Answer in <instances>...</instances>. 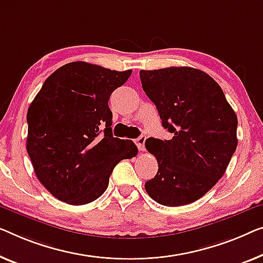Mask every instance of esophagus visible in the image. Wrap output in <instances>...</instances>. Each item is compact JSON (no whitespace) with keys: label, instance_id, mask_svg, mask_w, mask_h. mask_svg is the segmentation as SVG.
Listing matches in <instances>:
<instances>
[{"label":"esophagus","instance_id":"34e87169","mask_svg":"<svg viewBox=\"0 0 263 263\" xmlns=\"http://www.w3.org/2000/svg\"><path fill=\"white\" fill-rule=\"evenodd\" d=\"M145 140H146V137L145 136H140V137H138V138H137L135 142H136V144H137V146H138V148L140 151H144L145 150Z\"/></svg>","mask_w":263,"mask_h":263}]
</instances>
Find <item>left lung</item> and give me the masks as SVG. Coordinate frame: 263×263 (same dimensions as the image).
<instances>
[{
  "mask_svg": "<svg viewBox=\"0 0 263 263\" xmlns=\"http://www.w3.org/2000/svg\"><path fill=\"white\" fill-rule=\"evenodd\" d=\"M139 76L163 127L174 135L170 140L145 142L158 162L145 190L162 205L190 204L224 175L237 146V117L219 85L203 70L167 67L140 70Z\"/></svg>",
  "mask_w": 263,
  "mask_h": 263,
  "instance_id": "1",
  "label": "left lung"
}]
</instances>
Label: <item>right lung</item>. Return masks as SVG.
I'll use <instances>...</instances> for the list:
<instances>
[{
    "instance_id": "1",
    "label": "right lung",
    "mask_w": 263,
    "mask_h": 263,
    "mask_svg": "<svg viewBox=\"0 0 263 263\" xmlns=\"http://www.w3.org/2000/svg\"><path fill=\"white\" fill-rule=\"evenodd\" d=\"M131 73L69 62L50 74L34 98L27 113V152L37 179L55 198L72 205L93 202L107 189L117 164L137 156L132 140L112 136L108 107L112 92Z\"/></svg>"
}]
</instances>
